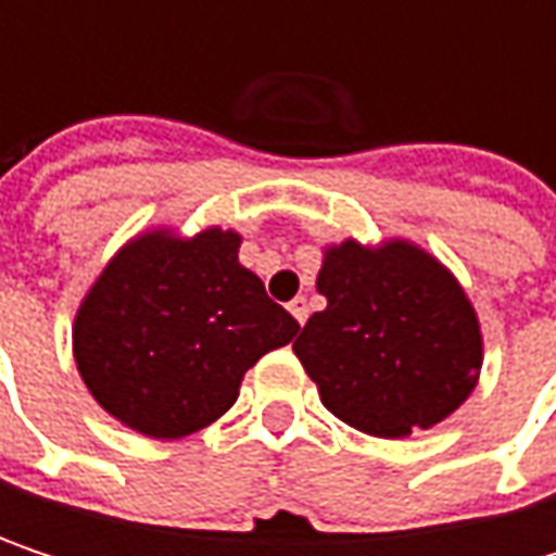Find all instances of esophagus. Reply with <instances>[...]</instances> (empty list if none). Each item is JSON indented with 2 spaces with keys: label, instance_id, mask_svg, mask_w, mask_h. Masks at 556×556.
I'll use <instances>...</instances> for the list:
<instances>
[{
  "label": "esophagus",
  "instance_id": "obj_1",
  "mask_svg": "<svg viewBox=\"0 0 556 556\" xmlns=\"http://www.w3.org/2000/svg\"><path fill=\"white\" fill-rule=\"evenodd\" d=\"M289 312L295 315L299 325H305V318H308V302H305V295H295V299L289 302Z\"/></svg>",
  "mask_w": 556,
  "mask_h": 556
}]
</instances>
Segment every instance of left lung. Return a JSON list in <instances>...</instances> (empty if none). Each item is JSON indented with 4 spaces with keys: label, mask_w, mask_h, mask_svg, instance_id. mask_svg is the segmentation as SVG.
I'll return each mask as SVG.
<instances>
[{
    "label": "left lung",
    "mask_w": 556,
    "mask_h": 556,
    "mask_svg": "<svg viewBox=\"0 0 556 556\" xmlns=\"http://www.w3.org/2000/svg\"><path fill=\"white\" fill-rule=\"evenodd\" d=\"M315 312L292 351L331 415L374 438L444 421L477 387V312L431 254L405 241L325 254Z\"/></svg>",
    "instance_id": "8db88e82"
}]
</instances>
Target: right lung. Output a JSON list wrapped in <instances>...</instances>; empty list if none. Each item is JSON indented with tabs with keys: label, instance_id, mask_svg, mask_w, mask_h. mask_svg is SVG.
<instances>
[{
	"label": "right lung",
	"instance_id": "right-lung-1",
	"mask_svg": "<svg viewBox=\"0 0 556 556\" xmlns=\"http://www.w3.org/2000/svg\"><path fill=\"white\" fill-rule=\"evenodd\" d=\"M241 238L154 231L122 248L83 299L73 357L96 402L148 438H182L225 415L244 374L299 331Z\"/></svg>",
	"mask_w": 556,
	"mask_h": 556
}]
</instances>
